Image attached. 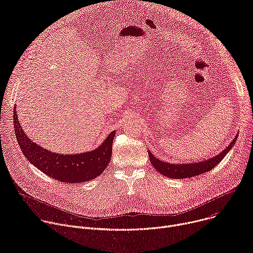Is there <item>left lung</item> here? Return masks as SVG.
I'll return each mask as SVG.
<instances>
[{
  "mask_svg": "<svg viewBox=\"0 0 253 253\" xmlns=\"http://www.w3.org/2000/svg\"><path fill=\"white\" fill-rule=\"evenodd\" d=\"M236 135L234 139L230 142L229 145L222 150L218 155H216L210 159L200 161V162H193V163H183V164H179V163H168L165 161H161L148 150V155L151 164L153 167L162 175L167 176L169 178H174V179H183V178H190L196 175H200L202 173L208 172L211 169H213L215 166H217L221 160L224 158V156L231 150L233 145L236 142L237 139Z\"/></svg>",
  "mask_w": 253,
  "mask_h": 253,
  "instance_id": "left-lung-1",
  "label": "left lung"
}]
</instances>
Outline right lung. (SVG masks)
Instances as JSON below:
<instances>
[{
	"label": "right lung",
	"mask_w": 253,
	"mask_h": 253,
	"mask_svg": "<svg viewBox=\"0 0 253 253\" xmlns=\"http://www.w3.org/2000/svg\"><path fill=\"white\" fill-rule=\"evenodd\" d=\"M14 127L19 146L25 157L51 178L66 183H82L101 175L111 159L115 131L95 150L78 154H58L31 141L18 121L14 107Z\"/></svg>",
	"instance_id": "add662e5"
}]
</instances>
